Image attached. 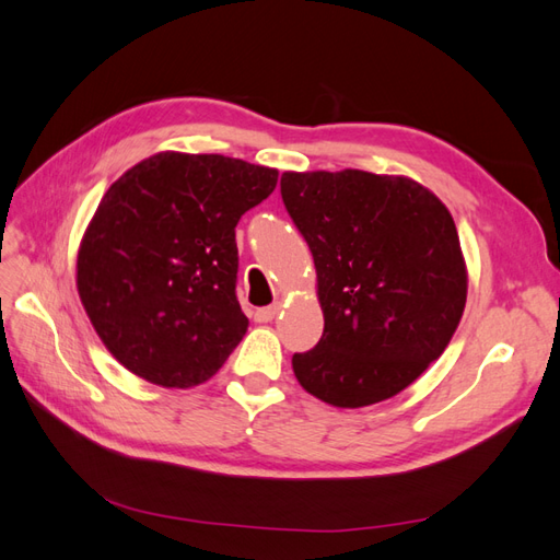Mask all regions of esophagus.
Returning <instances> with one entry per match:
<instances>
[{
  "instance_id": "esophagus-1",
  "label": "esophagus",
  "mask_w": 560,
  "mask_h": 560,
  "mask_svg": "<svg viewBox=\"0 0 560 560\" xmlns=\"http://www.w3.org/2000/svg\"><path fill=\"white\" fill-rule=\"evenodd\" d=\"M278 313H280V303H273V306H266V308L254 311V322H259V325H266V322L276 319Z\"/></svg>"
}]
</instances>
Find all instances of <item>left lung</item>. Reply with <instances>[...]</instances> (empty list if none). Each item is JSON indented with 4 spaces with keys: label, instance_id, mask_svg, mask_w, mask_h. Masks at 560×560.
<instances>
[{
    "label": "left lung",
    "instance_id": "1",
    "mask_svg": "<svg viewBox=\"0 0 560 560\" xmlns=\"http://www.w3.org/2000/svg\"><path fill=\"white\" fill-rule=\"evenodd\" d=\"M284 208L306 238L325 331L292 358L313 397L360 409L399 395L446 350L467 301L448 208L401 175L284 173Z\"/></svg>",
    "mask_w": 560,
    "mask_h": 560
}]
</instances>
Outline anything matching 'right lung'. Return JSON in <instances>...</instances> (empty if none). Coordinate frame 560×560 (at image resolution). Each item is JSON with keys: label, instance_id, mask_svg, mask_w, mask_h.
I'll use <instances>...</instances> for the list:
<instances>
[{"label": "right lung", "instance_id": "obj_1", "mask_svg": "<svg viewBox=\"0 0 560 560\" xmlns=\"http://www.w3.org/2000/svg\"><path fill=\"white\" fill-rule=\"evenodd\" d=\"M276 184V167L161 151L109 186L79 245L77 290L135 376L194 387L243 341L235 226Z\"/></svg>", "mask_w": 560, "mask_h": 560}]
</instances>
